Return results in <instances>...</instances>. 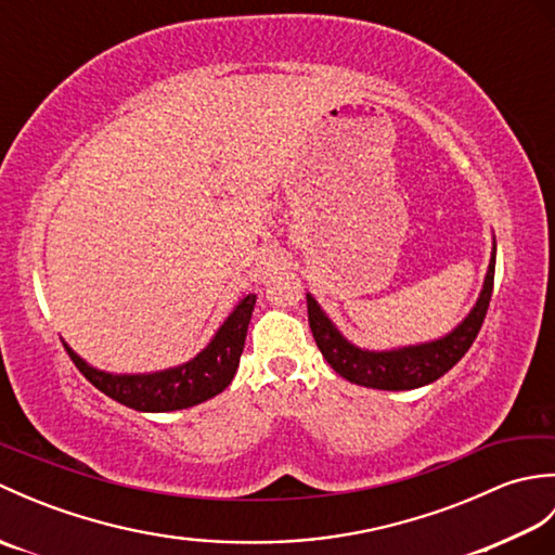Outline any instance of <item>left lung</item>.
<instances>
[{
  "label": "left lung",
  "mask_w": 555,
  "mask_h": 555,
  "mask_svg": "<svg viewBox=\"0 0 555 555\" xmlns=\"http://www.w3.org/2000/svg\"><path fill=\"white\" fill-rule=\"evenodd\" d=\"M493 269H496V247H493V257L489 262L485 291H481L475 310L465 317V322L460 324L453 334L434 340V344L386 352L360 350L348 344V340L336 332V326L328 322V317L322 312L317 300L308 296V320L312 336L317 340V348L322 350L324 360L332 364L336 374L358 386L382 388V391H408V388L431 384L451 370L453 364H457V360L475 344L491 302Z\"/></svg>",
  "instance_id": "1"
}]
</instances>
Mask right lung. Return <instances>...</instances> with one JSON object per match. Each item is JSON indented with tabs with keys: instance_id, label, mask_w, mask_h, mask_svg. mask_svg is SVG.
<instances>
[{
	"instance_id": "1",
	"label": "right lung",
	"mask_w": 555,
	"mask_h": 555,
	"mask_svg": "<svg viewBox=\"0 0 555 555\" xmlns=\"http://www.w3.org/2000/svg\"><path fill=\"white\" fill-rule=\"evenodd\" d=\"M255 300V293H247L238 302V308L229 314V320L221 324L217 336L211 338V344L197 358L167 372L116 376L90 367L66 344L64 348L80 374L92 386L100 388L104 396L114 398L116 403L140 412H169L193 408L197 403H205L207 398H215L231 384L235 370H238Z\"/></svg>"
}]
</instances>
